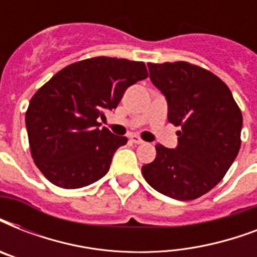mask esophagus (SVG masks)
I'll use <instances>...</instances> for the list:
<instances>
[{"label":"esophagus","instance_id":"34e87169","mask_svg":"<svg viewBox=\"0 0 257 257\" xmlns=\"http://www.w3.org/2000/svg\"><path fill=\"white\" fill-rule=\"evenodd\" d=\"M129 139H131V141H132L133 144H137V145L144 144V141L141 140L139 136H136V135H131V136H129Z\"/></svg>","mask_w":257,"mask_h":257}]
</instances>
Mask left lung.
<instances>
[{
  "label": "left lung",
  "instance_id": "1",
  "mask_svg": "<svg viewBox=\"0 0 257 257\" xmlns=\"http://www.w3.org/2000/svg\"><path fill=\"white\" fill-rule=\"evenodd\" d=\"M164 94L168 121L180 126L177 145H156V159L141 171L147 183L175 200H193L220 183L240 149L243 116L217 76L188 62L148 64Z\"/></svg>",
  "mask_w": 257,
  "mask_h": 257
}]
</instances>
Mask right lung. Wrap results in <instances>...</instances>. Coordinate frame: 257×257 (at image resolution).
Returning a JSON list of instances; mask_svg holds the SVG:
<instances>
[{"instance_id":"add662e5","label":"right lung","mask_w":257,"mask_h":257,"mask_svg":"<svg viewBox=\"0 0 257 257\" xmlns=\"http://www.w3.org/2000/svg\"><path fill=\"white\" fill-rule=\"evenodd\" d=\"M147 77L144 62L94 57L66 66L38 89L26 110V131L34 163L50 183L76 189L108 173L128 139L100 129L97 120Z\"/></svg>"}]
</instances>
